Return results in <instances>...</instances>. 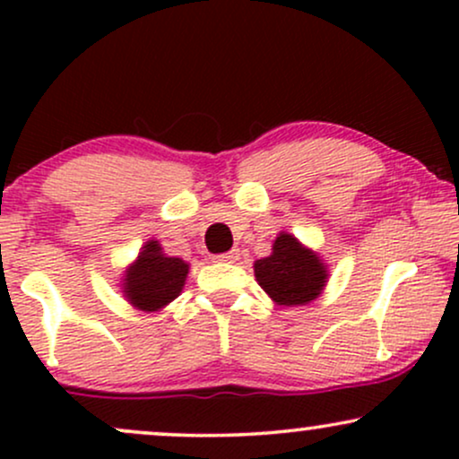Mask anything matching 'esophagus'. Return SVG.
<instances>
[{
  "mask_svg": "<svg viewBox=\"0 0 459 459\" xmlns=\"http://www.w3.org/2000/svg\"><path fill=\"white\" fill-rule=\"evenodd\" d=\"M220 263H237L239 261V250H230V252H224V255L218 256Z\"/></svg>",
  "mask_w": 459,
  "mask_h": 459,
  "instance_id": "34e87169",
  "label": "esophagus"
}]
</instances>
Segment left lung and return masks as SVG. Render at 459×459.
<instances>
[{
	"label": "left lung",
	"instance_id": "1",
	"mask_svg": "<svg viewBox=\"0 0 459 459\" xmlns=\"http://www.w3.org/2000/svg\"><path fill=\"white\" fill-rule=\"evenodd\" d=\"M255 276L278 307H302L324 291L328 267L317 252L293 235L281 233L272 244V255L255 261Z\"/></svg>",
	"mask_w": 459,
	"mask_h": 459
}]
</instances>
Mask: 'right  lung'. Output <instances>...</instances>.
Returning a JSON list of instances; mask_svg holds the SVG:
<instances>
[{"label":"right lung","instance_id":"add662e5","mask_svg":"<svg viewBox=\"0 0 459 459\" xmlns=\"http://www.w3.org/2000/svg\"><path fill=\"white\" fill-rule=\"evenodd\" d=\"M189 265L178 256L163 255L160 241H146L135 263L123 278V293L131 307L152 313L178 298L186 284Z\"/></svg>","mask_w":459,"mask_h":459}]
</instances>
